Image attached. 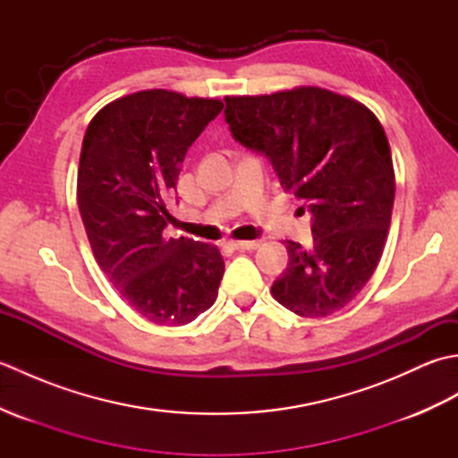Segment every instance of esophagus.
I'll list each match as a JSON object with an SVG mask.
<instances>
[{
  "label": "esophagus",
  "mask_w": 458,
  "mask_h": 458,
  "mask_svg": "<svg viewBox=\"0 0 458 458\" xmlns=\"http://www.w3.org/2000/svg\"><path fill=\"white\" fill-rule=\"evenodd\" d=\"M230 246L234 250H240V251H250V250H256L259 246L258 240H232Z\"/></svg>",
  "instance_id": "esophagus-1"
}]
</instances>
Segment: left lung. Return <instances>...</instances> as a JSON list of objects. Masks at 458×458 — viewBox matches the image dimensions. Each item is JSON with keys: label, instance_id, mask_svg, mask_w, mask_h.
Segmentation results:
<instances>
[{"label": "left lung", "instance_id": "left-lung-1", "mask_svg": "<svg viewBox=\"0 0 458 458\" xmlns=\"http://www.w3.org/2000/svg\"><path fill=\"white\" fill-rule=\"evenodd\" d=\"M224 102L234 140L266 155L281 187L313 214V246L285 242L289 264L271 295L301 317L344 309L372 277L392 222L395 174L382 123L317 86Z\"/></svg>", "mask_w": 458, "mask_h": 458}]
</instances>
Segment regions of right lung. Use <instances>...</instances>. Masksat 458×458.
Listing matches in <instances>:
<instances>
[{
  "instance_id": "right-lung-1",
  "label": "right lung",
  "mask_w": 458,
  "mask_h": 458,
  "mask_svg": "<svg viewBox=\"0 0 458 458\" xmlns=\"http://www.w3.org/2000/svg\"><path fill=\"white\" fill-rule=\"evenodd\" d=\"M222 108L214 98L141 90L104 106L84 133L76 194L86 236L118 293L155 325H187L218 295V248L163 230L184 155Z\"/></svg>"
}]
</instances>
